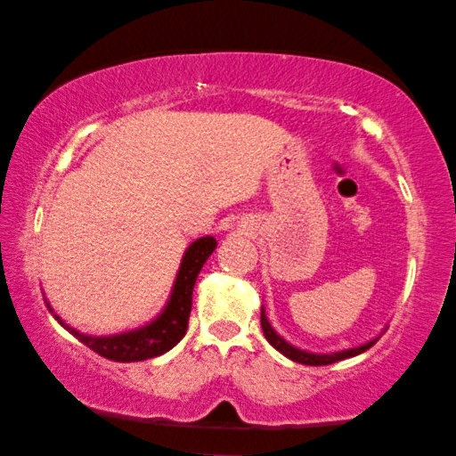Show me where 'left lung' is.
<instances>
[{
  "instance_id": "1",
  "label": "left lung",
  "mask_w": 456,
  "mask_h": 456,
  "mask_svg": "<svg viewBox=\"0 0 456 456\" xmlns=\"http://www.w3.org/2000/svg\"><path fill=\"white\" fill-rule=\"evenodd\" d=\"M260 325H263V333H265L266 341L271 343V346L277 349V352H281L282 355L289 357V360H293L297 363H305V365H330V363H335V362L347 360V357L363 354L365 349H370L379 339V338H376V339H371L368 343H362V346H357V347L341 349V352H333V354H313V352H305V349H298L295 346H290L289 341L282 339L281 335L273 330V325L268 323L265 307H260Z\"/></svg>"
}]
</instances>
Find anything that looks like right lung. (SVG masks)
I'll return each mask as SVG.
<instances>
[{"instance_id":"right-lung-1","label":"right lung","mask_w":456,"mask_h":456,"mask_svg":"<svg viewBox=\"0 0 456 456\" xmlns=\"http://www.w3.org/2000/svg\"><path fill=\"white\" fill-rule=\"evenodd\" d=\"M216 246H218V242H216L214 236H201L188 246V250L183 252L179 271L175 274V282L174 289H171L166 309H163L151 323L139 327V330L117 335H101V338L99 335H86L77 331L69 323H64V321L52 311L48 301L46 307L50 309V313H54V319L66 331L72 333L74 338L80 343H85L86 347H91L93 352L107 357V360L126 363L158 357L169 352L174 346H177L185 331H188L193 285H196L201 266L206 265L208 258H210Z\"/></svg>"}]
</instances>
